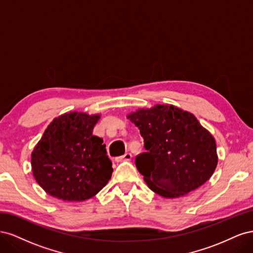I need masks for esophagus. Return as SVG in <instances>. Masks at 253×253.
I'll use <instances>...</instances> for the list:
<instances>
[{
	"mask_svg": "<svg viewBox=\"0 0 253 253\" xmlns=\"http://www.w3.org/2000/svg\"><path fill=\"white\" fill-rule=\"evenodd\" d=\"M131 158H132V155L129 154V153H126L125 155H122V156H119V157H116V158H115V162H116V163H121V162H129V160H131Z\"/></svg>",
	"mask_w": 253,
	"mask_h": 253,
	"instance_id": "esophagus-1",
	"label": "esophagus"
}]
</instances>
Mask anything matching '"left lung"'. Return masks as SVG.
Returning <instances> with one entry per match:
<instances>
[{
	"label": "left lung",
	"instance_id": "8db88e82",
	"mask_svg": "<svg viewBox=\"0 0 253 253\" xmlns=\"http://www.w3.org/2000/svg\"><path fill=\"white\" fill-rule=\"evenodd\" d=\"M127 118L138 126L147 150L135 158L136 168L155 193L179 197L211 177L217 165L216 143L194 115L157 104Z\"/></svg>",
	"mask_w": 253,
	"mask_h": 253
}]
</instances>
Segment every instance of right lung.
<instances>
[{
	"mask_svg": "<svg viewBox=\"0 0 253 253\" xmlns=\"http://www.w3.org/2000/svg\"><path fill=\"white\" fill-rule=\"evenodd\" d=\"M99 115L64 114L45 129L32 154L35 179L49 195L66 202L91 198L111 179L105 144L93 135Z\"/></svg>",
	"mask_w": 253,
	"mask_h": 253,
	"instance_id": "add662e5",
	"label": "right lung"
}]
</instances>
